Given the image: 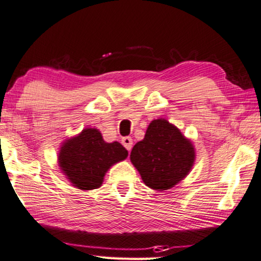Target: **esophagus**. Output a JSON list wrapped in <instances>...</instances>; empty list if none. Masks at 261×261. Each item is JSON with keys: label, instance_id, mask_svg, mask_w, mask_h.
<instances>
[{"label": "esophagus", "instance_id": "34e87169", "mask_svg": "<svg viewBox=\"0 0 261 261\" xmlns=\"http://www.w3.org/2000/svg\"><path fill=\"white\" fill-rule=\"evenodd\" d=\"M121 142H122V145L126 147V149L128 150V152H130L132 147H133V139H132L130 137H124V138H122Z\"/></svg>", "mask_w": 261, "mask_h": 261}]
</instances>
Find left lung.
Segmentation results:
<instances>
[{
	"instance_id": "8db88e82",
	"label": "left lung",
	"mask_w": 261,
	"mask_h": 261,
	"mask_svg": "<svg viewBox=\"0 0 261 261\" xmlns=\"http://www.w3.org/2000/svg\"><path fill=\"white\" fill-rule=\"evenodd\" d=\"M130 161L146 186L171 190L190 174L195 161L193 142L164 118L148 124L145 138L135 143Z\"/></svg>"
}]
</instances>
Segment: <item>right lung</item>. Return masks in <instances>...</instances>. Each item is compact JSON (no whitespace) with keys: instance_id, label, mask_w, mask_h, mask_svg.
<instances>
[{"instance_id":"right-lung-1","label":"right lung","mask_w":261,"mask_h":261,"mask_svg":"<svg viewBox=\"0 0 261 261\" xmlns=\"http://www.w3.org/2000/svg\"><path fill=\"white\" fill-rule=\"evenodd\" d=\"M127 156V149L121 143L106 142L99 129L88 127L62 142L58 161L61 172L75 188L92 191L102 185L113 165Z\"/></svg>"}]
</instances>
